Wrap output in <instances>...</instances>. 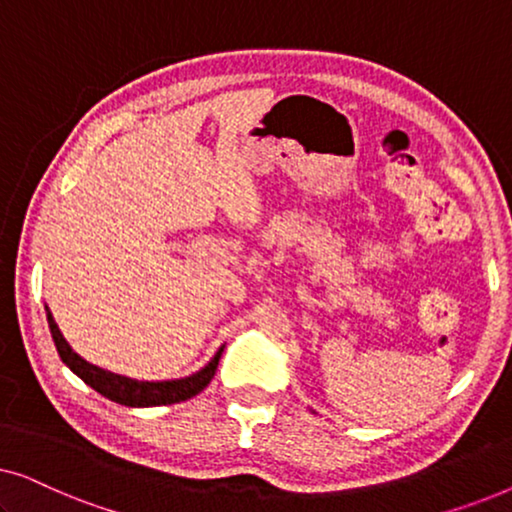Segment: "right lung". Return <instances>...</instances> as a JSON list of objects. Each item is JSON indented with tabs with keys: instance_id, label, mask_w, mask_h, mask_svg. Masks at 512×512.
I'll list each match as a JSON object with an SVG mask.
<instances>
[{
	"instance_id": "obj_1",
	"label": "right lung",
	"mask_w": 512,
	"mask_h": 512,
	"mask_svg": "<svg viewBox=\"0 0 512 512\" xmlns=\"http://www.w3.org/2000/svg\"><path fill=\"white\" fill-rule=\"evenodd\" d=\"M48 328H51L55 349H58L60 359L65 366L72 370L74 375H79L88 387H93L97 394H102L109 401L128 405V408H153V405H172L188 401V398L198 396L202 389L212 382L219 366V359L223 354V347L214 354V359L207 363L205 368H200L198 373L181 377V380H163V382H142L132 380V377L116 375L111 370H104L100 366H93L86 359H81L79 354L69 347V342L62 338L58 324H55L53 314L48 312Z\"/></svg>"
}]
</instances>
